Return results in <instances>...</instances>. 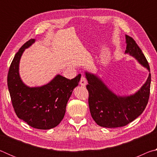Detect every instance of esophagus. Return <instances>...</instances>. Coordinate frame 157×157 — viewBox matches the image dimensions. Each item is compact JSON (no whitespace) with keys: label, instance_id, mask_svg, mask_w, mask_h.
Wrapping results in <instances>:
<instances>
[{"label":"esophagus","instance_id":"1","mask_svg":"<svg viewBox=\"0 0 157 157\" xmlns=\"http://www.w3.org/2000/svg\"><path fill=\"white\" fill-rule=\"evenodd\" d=\"M79 84L81 85V86H85L86 84V78L84 75H82L81 77V79H80V81H79Z\"/></svg>","mask_w":157,"mask_h":157}]
</instances>
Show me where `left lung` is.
Segmentation results:
<instances>
[{"mask_svg": "<svg viewBox=\"0 0 157 157\" xmlns=\"http://www.w3.org/2000/svg\"><path fill=\"white\" fill-rule=\"evenodd\" d=\"M125 53L136 58L150 71V66L142 50L132 37L126 35ZM88 80L89 106L91 116L98 125L116 128L127 125L138 118L147 106L150 93L151 74L136 94L129 96H118L108 89L100 79L86 72Z\"/></svg>", "mask_w": 157, "mask_h": 157, "instance_id": "1", "label": "left lung"}]
</instances>
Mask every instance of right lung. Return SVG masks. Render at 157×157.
Listing matches in <instances>:
<instances>
[{
    "mask_svg": "<svg viewBox=\"0 0 157 157\" xmlns=\"http://www.w3.org/2000/svg\"><path fill=\"white\" fill-rule=\"evenodd\" d=\"M31 39L16 53L7 74V86L12 106L18 118L39 129H49L57 126L65 115L67 102L81 75L69 79L57 75L48 84L40 87H28L21 79L18 72L21 55L30 47Z\"/></svg>",
    "mask_w": 157,
    "mask_h": 157,
    "instance_id": "1",
    "label": "right lung"
}]
</instances>
